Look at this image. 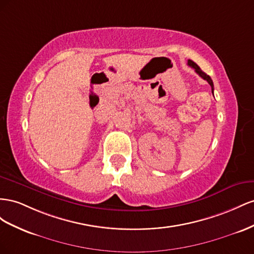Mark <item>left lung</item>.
Returning a JSON list of instances; mask_svg holds the SVG:
<instances>
[{"label": "left lung", "instance_id": "8db88e82", "mask_svg": "<svg viewBox=\"0 0 254 254\" xmlns=\"http://www.w3.org/2000/svg\"><path fill=\"white\" fill-rule=\"evenodd\" d=\"M187 64H188V66H190V67L193 68V69H194V71L197 72V73H198V74H199V75H200L202 78L205 79V81H206V82H207L209 85H211V87H212V92L214 93V84H213L212 78L209 77V75H207V74L205 73V72L202 71V70L200 69V67L198 66V64H195V63H193V62H192V61H190V60H188V63H187Z\"/></svg>", "mask_w": 254, "mask_h": 254}]
</instances>
